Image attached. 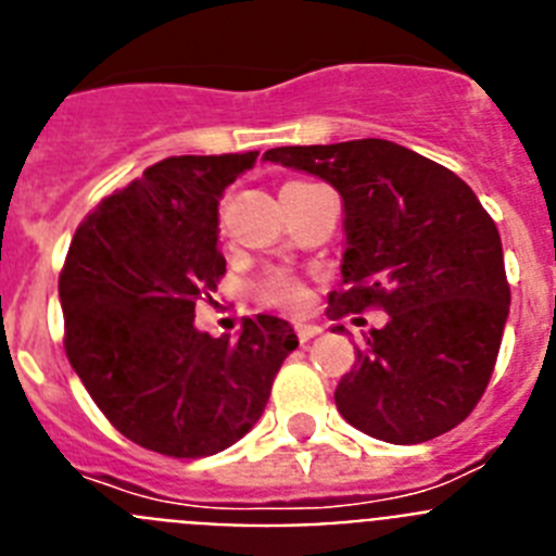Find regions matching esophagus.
Here are the masks:
<instances>
[{"label":"esophagus","instance_id":"34e87169","mask_svg":"<svg viewBox=\"0 0 556 556\" xmlns=\"http://www.w3.org/2000/svg\"><path fill=\"white\" fill-rule=\"evenodd\" d=\"M294 331H298V339H301L303 345H306V342H312L314 337H320L323 328L320 326H308V323H298V328H294Z\"/></svg>","mask_w":556,"mask_h":556}]
</instances>
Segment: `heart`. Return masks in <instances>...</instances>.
<instances>
[{
    "instance_id": "b5f03b06",
    "label": "heart",
    "mask_w": 556,
    "mask_h": 556,
    "mask_svg": "<svg viewBox=\"0 0 556 556\" xmlns=\"http://www.w3.org/2000/svg\"><path fill=\"white\" fill-rule=\"evenodd\" d=\"M258 294H262L267 303H273V306L283 308H301L303 303H306V289H303V283L287 273L267 275V278L258 283Z\"/></svg>"
}]
</instances>
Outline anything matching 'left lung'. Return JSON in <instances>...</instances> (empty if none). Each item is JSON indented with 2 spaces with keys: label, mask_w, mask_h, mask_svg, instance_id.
I'll return each mask as SVG.
<instances>
[{
  "label": "left lung",
  "mask_w": 556,
  "mask_h": 556,
  "mask_svg": "<svg viewBox=\"0 0 556 556\" xmlns=\"http://www.w3.org/2000/svg\"><path fill=\"white\" fill-rule=\"evenodd\" d=\"M264 161L317 175L342 198V287L328 317L390 314L339 381V415L395 445L459 426L488 390L509 314L498 228L473 189L384 139L275 147Z\"/></svg>",
  "instance_id": "left-lung-1"
}]
</instances>
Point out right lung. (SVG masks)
<instances>
[{"label": "right lung", "instance_id": "add662e5", "mask_svg": "<svg viewBox=\"0 0 556 556\" xmlns=\"http://www.w3.org/2000/svg\"><path fill=\"white\" fill-rule=\"evenodd\" d=\"M258 152L172 155L102 200L61 269L63 348L88 395L127 440L198 459L242 440L298 348L273 314L239 339L194 328V303L225 275L219 198Z\"/></svg>", "mask_w": 556, "mask_h": 556}]
</instances>
